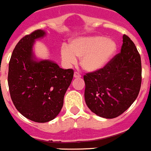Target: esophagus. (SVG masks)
Returning a JSON list of instances; mask_svg holds the SVG:
<instances>
[{
	"label": "esophagus",
	"mask_w": 151,
	"mask_h": 151,
	"mask_svg": "<svg viewBox=\"0 0 151 151\" xmlns=\"http://www.w3.org/2000/svg\"><path fill=\"white\" fill-rule=\"evenodd\" d=\"M81 77V74L78 72H75L74 73V78H78Z\"/></svg>",
	"instance_id": "esophagus-1"
}]
</instances>
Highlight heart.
Returning a JSON list of instances; mask_svg holds the SVG:
<instances>
[{
  "instance_id": "1",
  "label": "heart",
  "mask_w": 151,
  "mask_h": 151,
  "mask_svg": "<svg viewBox=\"0 0 151 151\" xmlns=\"http://www.w3.org/2000/svg\"><path fill=\"white\" fill-rule=\"evenodd\" d=\"M116 50L117 45L112 40L104 36H92L74 39L69 46L62 45L61 55L67 65H74L78 58L83 69L95 71L104 68Z\"/></svg>"
}]
</instances>
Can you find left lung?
I'll return each mask as SVG.
<instances>
[{"label":"left lung","instance_id":"8db88e82","mask_svg":"<svg viewBox=\"0 0 151 151\" xmlns=\"http://www.w3.org/2000/svg\"><path fill=\"white\" fill-rule=\"evenodd\" d=\"M84 98L93 113L107 119L126 111L137 99L142 83L141 57L124 34L121 51L103 68L83 76Z\"/></svg>","mask_w":151,"mask_h":151}]
</instances>
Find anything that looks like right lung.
I'll list each match as a JSON object with an SVG mask.
<instances>
[{"mask_svg": "<svg viewBox=\"0 0 151 151\" xmlns=\"http://www.w3.org/2000/svg\"><path fill=\"white\" fill-rule=\"evenodd\" d=\"M45 35L43 30L38 29L23 37L9 64L12 101L20 114L37 123L50 121L59 114L74 74L73 69L64 70L50 60H34V40Z\"/></svg>", "mask_w": 151, "mask_h": 151, "instance_id": "obj_1", "label": "right lung"}]
</instances>
